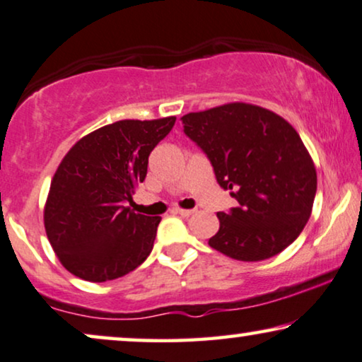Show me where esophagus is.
Returning <instances> with one entry per match:
<instances>
[{"label": "esophagus", "instance_id": "esophagus-1", "mask_svg": "<svg viewBox=\"0 0 362 362\" xmlns=\"http://www.w3.org/2000/svg\"><path fill=\"white\" fill-rule=\"evenodd\" d=\"M175 211L182 216H190V215L195 214V210H189V209H175Z\"/></svg>", "mask_w": 362, "mask_h": 362}]
</instances>
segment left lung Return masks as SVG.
<instances>
[{"instance_id": "obj_1", "label": "left lung", "mask_w": 362, "mask_h": 362, "mask_svg": "<svg viewBox=\"0 0 362 362\" xmlns=\"http://www.w3.org/2000/svg\"><path fill=\"white\" fill-rule=\"evenodd\" d=\"M182 122L210 158L216 182L238 202L228 214H216L220 228L210 247L240 262H259L295 242L310 220L317 184L295 127L247 103L185 114Z\"/></svg>"}]
</instances>
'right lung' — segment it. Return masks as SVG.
<instances>
[{
    "mask_svg": "<svg viewBox=\"0 0 362 362\" xmlns=\"http://www.w3.org/2000/svg\"><path fill=\"white\" fill-rule=\"evenodd\" d=\"M173 124V115L117 120L77 141L61 160L45 205V228L74 276L93 283L120 278L152 252L162 218L134 214L125 204Z\"/></svg>",
    "mask_w": 362,
    "mask_h": 362,
    "instance_id": "right-lung-1",
    "label": "right lung"
}]
</instances>
